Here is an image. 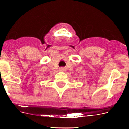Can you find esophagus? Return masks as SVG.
Returning a JSON list of instances; mask_svg holds the SVG:
<instances>
[{
  "instance_id": "34e87169",
  "label": "esophagus",
  "mask_w": 129,
  "mask_h": 129,
  "mask_svg": "<svg viewBox=\"0 0 129 129\" xmlns=\"http://www.w3.org/2000/svg\"><path fill=\"white\" fill-rule=\"evenodd\" d=\"M65 71H66V69L63 68V67H62V68L60 69V71H61V72H64Z\"/></svg>"
}]
</instances>
